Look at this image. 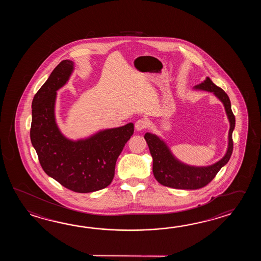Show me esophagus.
I'll list each match as a JSON object with an SVG mask.
<instances>
[{
	"label": "esophagus",
	"instance_id": "1",
	"mask_svg": "<svg viewBox=\"0 0 261 261\" xmlns=\"http://www.w3.org/2000/svg\"><path fill=\"white\" fill-rule=\"evenodd\" d=\"M146 127H147V121L144 120V119H139V120H137V121L135 122V128H136V130H138V132L143 130V129H144Z\"/></svg>",
	"mask_w": 261,
	"mask_h": 261
}]
</instances>
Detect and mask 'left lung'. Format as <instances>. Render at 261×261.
<instances>
[{"label": "left lung", "instance_id": "obj_1", "mask_svg": "<svg viewBox=\"0 0 261 261\" xmlns=\"http://www.w3.org/2000/svg\"><path fill=\"white\" fill-rule=\"evenodd\" d=\"M194 89L213 92L221 100L229 121L227 152L219 161L209 166H191L176 159L166 143L155 134L146 133L144 139L153 158V173L159 183L177 189H198L205 187L216 177L222 167L227 164L233 150L232 133L235 128V117L231 110L230 100L227 93L211 79L206 77L202 83L195 86Z\"/></svg>", "mask_w": 261, "mask_h": 261}]
</instances>
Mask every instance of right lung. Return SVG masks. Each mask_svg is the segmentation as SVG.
I'll return each instance as SVG.
<instances>
[{
    "label": "right lung",
    "instance_id": "add662e5",
    "mask_svg": "<svg viewBox=\"0 0 261 261\" xmlns=\"http://www.w3.org/2000/svg\"><path fill=\"white\" fill-rule=\"evenodd\" d=\"M73 62L61 61L34 96L32 103L31 141L44 172L78 193L106 189L111 184L118 155L134 132L133 123L100 130L73 141L57 125V91L68 82Z\"/></svg>",
    "mask_w": 261,
    "mask_h": 261
}]
</instances>
